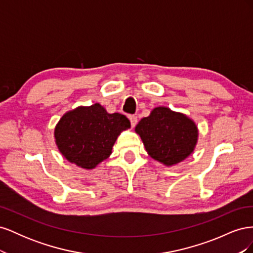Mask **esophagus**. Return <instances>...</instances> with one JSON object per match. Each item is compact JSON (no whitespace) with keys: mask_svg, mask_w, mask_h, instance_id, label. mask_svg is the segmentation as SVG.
I'll list each match as a JSON object with an SVG mask.
<instances>
[{"mask_svg":"<svg viewBox=\"0 0 253 253\" xmlns=\"http://www.w3.org/2000/svg\"><path fill=\"white\" fill-rule=\"evenodd\" d=\"M128 119H129V121H131V126H132V127H134V126L137 125V117L135 116V115H129V116H128Z\"/></svg>","mask_w":253,"mask_h":253,"instance_id":"34e87169","label":"esophagus"}]
</instances>
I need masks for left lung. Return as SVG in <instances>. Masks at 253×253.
Segmentation results:
<instances>
[{
	"instance_id": "obj_1",
	"label": "left lung",
	"mask_w": 253,
	"mask_h": 253,
	"mask_svg": "<svg viewBox=\"0 0 253 253\" xmlns=\"http://www.w3.org/2000/svg\"><path fill=\"white\" fill-rule=\"evenodd\" d=\"M148 154L165 166L185 160L194 151L198 129L185 114L158 106L142 118L135 127Z\"/></svg>"
}]
</instances>
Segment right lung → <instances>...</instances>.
Returning a JSON list of instances; mask_svg holds the SVG:
<instances>
[{
    "label": "right lung",
    "mask_w": 253,
    "mask_h": 253,
    "mask_svg": "<svg viewBox=\"0 0 253 253\" xmlns=\"http://www.w3.org/2000/svg\"><path fill=\"white\" fill-rule=\"evenodd\" d=\"M128 127L125 115L109 114L95 103L65 113L56 126L55 139L68 162L91 170L111 155L117 137Z\"/></svg>",
    "instance_id": "1"
}]
</instances>
